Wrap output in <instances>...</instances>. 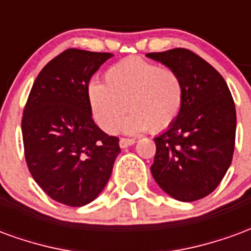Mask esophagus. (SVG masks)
<instances>
[{"label": "esophagus", "mask_w": 251, "mask_h": 251, "mask_svg": "<svg viewBox=\"0 0 251 251\" xmlns=\"http://www.w3.org/2000/svg\"><path fill=\"white\" fill-rule=\"evenodd\" d=\"M133 144H136V140H133V138H121L120 140L121 148H127L133 145Z\"/></svg>", "instance_id": "obj_1"}]
</instances>
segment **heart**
Returning <instances> with one entry per match:
<instances>
[{
    "label": "heart",
    "mask_w": 251,
    "mask_h": 251,
    "mask_svg": "<svg viewBox=\"0 0 251 251\" xmlns=\"http://www.w3.org/2000/svg\"><path fill=\"white\" fill-rule=\"evenodd\" d=\"M88 103L104 131L115 133L125 118L126 133L163 131L177 120L184 102V84L176 71L141 57H127L104 72V84L90 83Z\"/></svg>",
    "instance_id": "obj_1"
}]
</instances>
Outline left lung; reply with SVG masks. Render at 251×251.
Listing matches in <instances>:
<instances>
[{
    "label": "left lung",
    "mask_w": 251,
    "mask_h": 251,
    "mask_svg": "<svg viewBox=\"0 0 251 251\" xmlns=\"http://www.w3.org/2000/svg\"><path fill=\"white\" fill-rule=\"evenodd\" d=\"M147 56L177 72L184 84L177 120L154 138L153 177L176 200L203 199L219 185L231 164L237 129L231 93L221 74L189 50Z\"/></svg>",
    "instance_id": "8db88e82"
}]
</instances>
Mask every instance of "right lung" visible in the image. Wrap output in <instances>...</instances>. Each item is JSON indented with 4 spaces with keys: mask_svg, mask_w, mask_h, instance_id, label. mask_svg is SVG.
Here are the masks:
<instances>
[{
    "mask_svg": "<svg viewBox=\"0 0 251 251\" xmlns=\"http://www.w3.org/2000/svg\"><path fill=\"white\" fill-rule=\"evenodd\" d=\"M113 56L70 48L36 77L21 121L25 161L51 199L71 207L88 204L109 181L118 137L95 125L88 82Z\"/></svg>",
    "mask_w": 251,
    "mask_h": 251,
    "instance_id": "right-lung-1",
    "label": "right lung"
}]
</instances>
